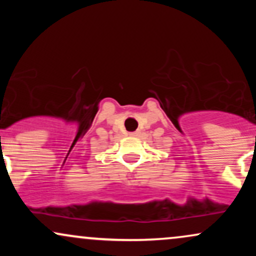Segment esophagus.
I'll return each mask as SVG.
<instances>
[{"label": "esophagus", "instance_id": "obj_1", "mask_svg": "<svg viewBox=\"0 0 256 256\" xmlns=\"http://www.w3.org/2000/svg\"><path fill=\"white\" fill-rule=\"evenodd\" d=\"M130 134H131V136H137V134H138V132H137V131H136V132H131Z\"/></svg>", "mask_w": 256, "mask_h": 256}]
</instances>
